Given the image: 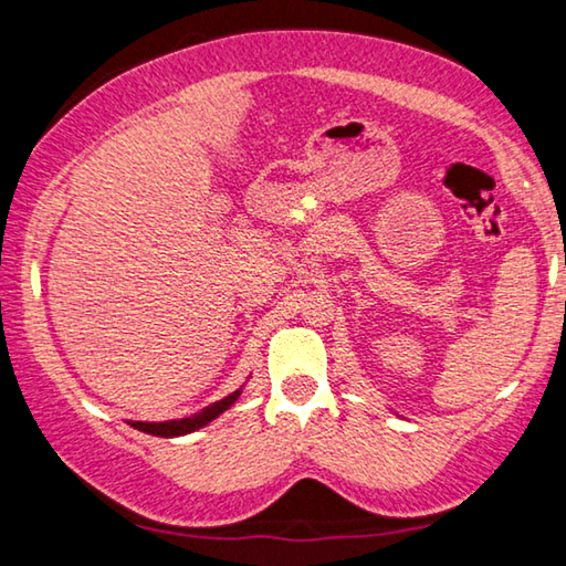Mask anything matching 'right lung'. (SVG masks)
<instances>
[{
    "mask_svg": "<svg viewBox=\"0 0 566 566\" xmlns=\"http://www.w3.org/2000/svg\"><path fill=\"white\" fill-rule=\"evenodd\" d=\"M239 397V389L232 391V395L214 401V405L205 407L199 415L195 417H187V419H171V421H132L134 429H142V432L147 434H155V437H181V434H189V432H197L199 427L209 424V421L217 419L222 415L224 409H229L237 401Z\"/></svg>",
    "mask_w": 566,
    "mask_h": 566,
    "instance_id": "obj_1",
    "label": "right lung"
}]
</instances>
